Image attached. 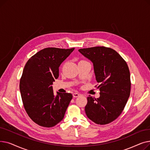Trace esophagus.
Returning <instances> with one entry per match:
<instances>
[{"label":"esophagus","mask_w":150,"mask_h":150,"mask_svg":"<svg viewBox=\"0 0 150 150\" xmlns=\"http://www.w3.org/2000/svg\"><path fill=\"white\" fill-rule=\"evenodd\" d=\"M80 95H81V94H80V93H77V92H74V93H73V97H74V98H76V97H79Z\"/></svg>","instance_id":"esophagus-1"}]
</instances>
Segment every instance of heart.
<instances>
[{
  "label": "heart",
  "instance_id": "obj_1",
  "mask_svg": "<svg viewBox=\"0 0 150 150\" xmlns=\"http://www.w3.org/2000/svg\"><path fill=\"white\" fill-rule=\"evenodd\" d=\"M81 61H83V60H81Z\"/></svg>",
  "mask_w": 150,
  "mask_h": 150
}]
</instances>
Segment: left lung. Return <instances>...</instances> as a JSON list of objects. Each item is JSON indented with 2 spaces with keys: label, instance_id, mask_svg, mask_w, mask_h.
<instances>
[{
  "label": "left lung",
  "instance_id": "8db88e82",
  "mask_svg": "<svg viewBox=\"0 0 150 150\" xmlns=\"http://www.w3.org/2000/svg\"><path fill=\"white\" fill-rule=\"evenodd\" d=\"M78 51L93 62L100 91L99 98H87L86 115L97 124H108L121 114L129 97L131 83L128 66L120 55L109 47H93Z\"/></svg>",
  "mask_w": 150,
  "mask_h": 150
}]
</instances>
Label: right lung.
I'll list each match as a JSON object with an SVG mask.
<instances>
[{
  "label": "right lung",
  "instance_id": "obj_1",
  "mask_svg": "<svg viewBox=\"0 0 150 150\" xmlns=\"http://www.w3.org/2000/svg\"><path fill=\"white\" fill-rule=\"evenodd\" d=\"M75 48L47 47L27 62L20 79L23 107L30 119L41 127L50 128L60 122L73 96L59 93L55 97L52 85L59 76V67Z\"/></svg>",
  "mask_w": 150,
  "mask_h": 150
}]
</instances>
